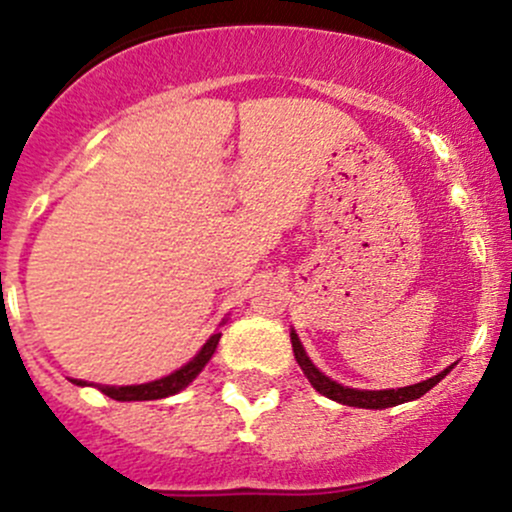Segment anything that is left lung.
I'll return each mask as SVG.
<instances>
[{"instance_id": "8db88e82", "label": "left lung", "mask_w": 512, "mask_h": 512, "mask_svg": "<svg viewBox=\"0 0 512 512\" xmlns=\"http://www.w3.org/2000/svg\"><path fill=\"white\" fill-rule=\"evenodd\" d=\"M289 337H292L294 359H297V364L302 366V371H304V376L309 379V384H312L319 394L327 396V399L339 401V404H344V406H356V409H389V406H399V404H406V401L421 399L426 391H431L433 386H436L438 381H441L443 376L451 371V366H448V369H443L441 374L431 376V379L421 381V384L404 386V389H384V391L349 389V386H342V384H337V381L329 379V376H324L322 371H319L317 366L309 361V356H307V352H304L302 342H299V337L294 334V329L289 332Z\"/></svg>"}]
</instances>
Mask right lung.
Returning <instances> with one entry per match:
<instances>
[{"label": "right lung", "instance_id": "right-lung-1", "mask_svg": "<svg viewBox=\"0 0 512 512\" xmlns=\"http://www.w3.org/2000/svg\"><path fill=\"white\" fill-rule=\"evenodd\" d=\"M218 342H220V332L213 334V337L203 344V349H200V352L195 354L188 364L180 366L178 371H173V374L163 376V379H158V381H148V384H138V386H98V389L116 401H153V399H165V396H173V394H178V391H183L185 386H188L190 381H193L195 376L205 369V364L210 361V356H213L215 349H218ZM71 381H74L76 386H89L86 381H81V379H71Z\"/></svg>", "mask_w": 512, "mask_h": 512}]
</instances>
